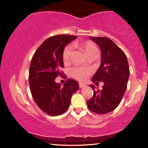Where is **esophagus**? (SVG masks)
<instances>
[{"mask_svg": "<svg viewBox=\"0 0 148 148\" xmlns=\"http://www.w3.org/2000/svg\"><path fill=\"white\" fill-rule=\"evenodd\" d=\"M79 86L80 88H82V87H86V84H83V83H79Z\"/></svg>", "mask_w": 148, "mask_h": 148, "instance_id": "esophagus-1", "label": "esophagus"}]
</instances>
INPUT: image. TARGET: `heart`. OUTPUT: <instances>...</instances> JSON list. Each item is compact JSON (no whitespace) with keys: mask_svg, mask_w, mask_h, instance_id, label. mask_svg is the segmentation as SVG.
<instances>
[{"mask_svg":"<svg viewBox=\"0 0 148 148\" xmlns=\"http://www.w3.org/2000/svg\"><path fill=\"white\" fill-rule=\"evenodd\" d=\"M75 46H77V44H76ZM80 46L84 49L85 53H86L87 56L92 53V52L98 50L96 46L93 43H92L91 42L89 41L81 44ZM72 46H68L65 47L63 51V54H62V59H63V61L64 62H67L69 61L72 55ZM70 73H71V76L76 78V79L79 80V81H84V80L86 79L87 77H88L90 74V71L89 69L82 68V67L76 66L71 69V71H70Z\"/></svg>","mask_w":148,"mask_h":148,"instance_id":"heart-1","label":"heart"}]
</instances>
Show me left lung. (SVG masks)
<instances>
[{"label":"left lung","instance_id":"8db88e82","mask_svg":"<svg viewBox=\"0 0 148 148\" xmlns=\"http://www.w3.org/2000/svg\"><path fill=\"white\" fill-rule=\"evenodd\" d=\"M101 51V62L92 77V82H103L102 91L95 90L93 85L92 98L87 101L89 109L95 113L105 114L113 111L119 104L126 91L130 71L124 52L106 37H89Z\"/></svg>","mask_w":148,"mask_h":148}]
</instances>
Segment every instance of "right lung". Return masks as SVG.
<instances>
[{
	"instance_id": "1",
	"label": "right lung",
	"mask_w": 148,
	"mask_h": 148,
	"mask_svg": "<svg viewBox=\"0 0 148 148\" xmlns=\"http://www.w3.org/2000/svg\"><path fill=\"white\" fill-rule=\"evenodd\" d=\"M72 35L60 34L46 40L35 52L29 69L31 94L38 106L49 116H59L69 108L72 95L79 89L78 82L69 79L63 86L55 79L62 74L64 47L76 39Z\"/></svg>"
}]
</instances>
